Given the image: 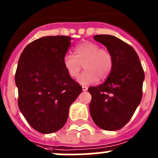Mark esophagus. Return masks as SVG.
Returning a JSON list of instances; mask_svg holds the SVG:
<instances>
[{
	"label": "esophagus",
	"mask_w": 158,
	"mask_h": 158,
	"mask_svg": "<svg viewBox=\"0 0 158 158\" xmlns=\"http://www.w3.org/2000/svg\"><path fill=\"white\" fill-rule=\"evenodd\" d=\"M82 90H83V91H86V90H87V89H88L87 86H82Z\"/></svg>",
	"instance_id": "1"
}]
</instances>
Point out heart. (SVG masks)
<instances>
[{"instance_id": "b5f03b06", "label": "heart", "mask_w": 158, "mask_h": 158, "mask_svg": "<svg viewBox=\"0 0 158 158\" xmlns=\"http://www.w3.org/2000/svg\"><path fill=\"white\" fill-rule=\"evenodd\" d=\"M63 65L68 75L72 79L79 76L83 65L84 71L78 78L82 85L94 83L98 79L103 81L108 78L114 66L111 53L101 48V46L90 41H84L74 48V56L65 54Z\"/></svg>"}]
</instances>
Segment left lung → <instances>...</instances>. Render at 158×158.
<instances>
[{
  "instance_id": "obj_1",
  "label": "left lung",
  "mask_w": 158,
  "mask_h": 158,
  "mask_svg": "<svg viewBox=\"0 0 158 158\" xmlns=\"http://www.w3.org/2000/svg\"><path fill=\"white\" fill-rule=\"evenodd\" d=\"M94 40L111 53L114 66L104 83L88 89L92 96L89 112L98 127L118 130L129 122L140 104L144 71L129 44L110 35H95Z\"/></svg>"
}]
</instances>
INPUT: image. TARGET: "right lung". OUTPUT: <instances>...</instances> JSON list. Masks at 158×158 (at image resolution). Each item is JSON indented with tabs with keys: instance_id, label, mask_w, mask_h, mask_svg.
Wrapping results in <instances>:
<instances>
[{
	"instance_id": "add662e5",
	"label": "right lung",
	"mask_w": 158,
	"mask_h": 158,
	"mask_svg": "<svg viewBox=\"0 0 158 158\" xmlns=\"http://www.w3.org/2000/svg\"><path fill=\"white\" fill-rule=\"evenodd\" d=\"M70 40L65 36H44L28 44L19 57L15 76L18 105L28 123L41 133L64 126L71 104L82 92L63 65Z\"/></svg>"
}]
</instances>
